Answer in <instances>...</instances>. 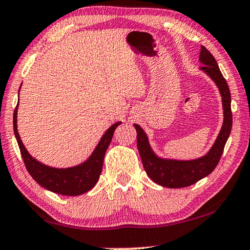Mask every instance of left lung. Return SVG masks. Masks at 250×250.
Returning a JSON list of instances; mask_svg holds the SVG:
<instances>
[{"label": "left lung", "instance_id": "8db88e82", "mask_svg": "<svg viewBox=\"0 0 250 250\" xmlns=\"http://www.w3.org/2000/svg\"><path fill=\"white\" fill-rule=\"evenodd\" d=\"M199 61L203 63L200 70H203L208 77H210L219 89L224 109L223 126L215 144L205 156L193 160L165 159V158L158 157L151 149L145 130L139 125H133L137 130V146L146 175L152 181L162 187H188L210 175L220 160L225 145L231 131V97L227 81L221 74L215 58L205 46H201Z\"/></svg>", "mask_w": 250, "mask_h": 250}]
</instances>
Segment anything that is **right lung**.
<instances>
[{"label":"right lung","mask_w":250,"mask_h":250,"mask_svg":"<svg viewBox=\"0 0 250 250\" xmlns=\"http://www.w3.org/2000/svg\"><path fill=\"white\" fill-rule=\"evenodd\" d=\"M18 106L19 104L13 113L14 134L26 170L33 179L43 188L63 196H79L92 189L101 175L104 154L112 140L114 130L121 122H116L106 130L96 149L84 162L70 168H53L41 164L25 149L18 132Z\"/></svg>","instance_id":"obj_1"}]
</instances>
